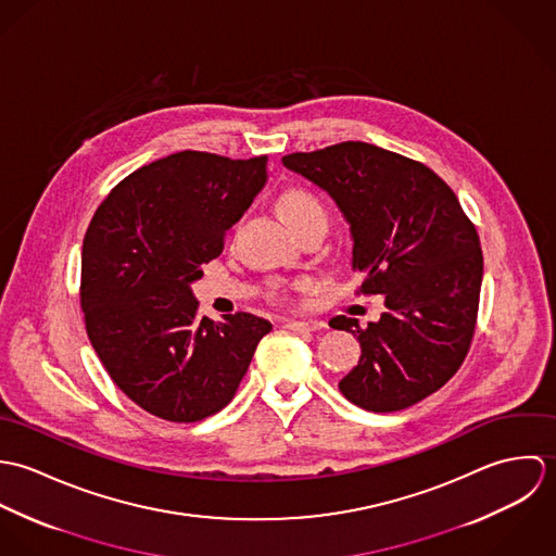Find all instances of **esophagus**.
<instances>
[{"instance_id": "obj_1", "label": "esophagus", "mask_w": 556, "mask_h": 556, "mask_svg": "<svg viewBox=\"0 0 556 556\" xmlns=\"http://www.w3.org/2000/svg\"><path fill=\"white\" fill-rule=\"evenodd\" d=\"M287 327L293 329V331H320V329H325L327 325H325L323 320L311 318V320H289Z\"/></svg>"}]
</instances>
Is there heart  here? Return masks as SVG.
<instances>
[{
	"mask_svg": "<svg viewBox=\"0 0 556 556\" xmlns=\"http://www.w3.org/2000/svg\"><path fill=\"white\" fill-rule=\"evenodd\" d=\"M278 207L300 238L313 229H327V210L317 194L306 188L285 190L278 199ZM302 285L304 282L289 285L285 280H274L269 282V295L280 302H289L293 298V291L302 289Z\"/></svg>",
	"mask_w": 556,
	"mask_h": 556,
	"instance_id": "obj_1",
	"label": "heart"
}]
</instances>
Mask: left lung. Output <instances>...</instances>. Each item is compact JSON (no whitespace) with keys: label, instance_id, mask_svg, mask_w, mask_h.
Here are the masks:
<instances>
[{"label":"left lung","instance_id":"8db88e82","mask_svg":"<svg viewBox=\"0 0 556 556\" xmlns=\"http://www.w3.org/2000/svg\"><path fill=\"white\" fill-rule=\"evenodd\" d=\"M285 166L315 181L351 225L357 295H383L386 313L359 327L362 357L338 383L353 404L392 413L441 390L463 366L476 333L483 254L454 190L426 164L344 141L295 152Z\"/></svg>","mask_w":556,"mask_h":556}]
</instances>
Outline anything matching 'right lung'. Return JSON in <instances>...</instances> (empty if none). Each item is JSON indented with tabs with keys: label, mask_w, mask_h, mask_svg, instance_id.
<instances>
[{
	"label": "right lung",
	"mask_w": 556,
	"mask_h": 556,
	"mask_svg": "<svg viewBox=\"0 0 556 556\" xmlns=\"http://www.w3.org/2000/svg\"><path fill=\"white\" fill-rule=\"evenodd\" d=\"M267 156L177 152L122 179L98 205L80 252L87 338L113 383L166 421H201L238 392L265 318H199L190 282L267 179Z\"/></svg>",
	"instance_id": "obj_1"
}]
</instances>
